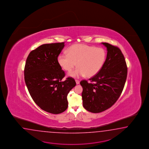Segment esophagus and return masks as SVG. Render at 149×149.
Here are the masks:
<instances>
[{"instance_id": "obj_1", "label": "esophagus", "mask_w": 149, "mask_h": 149, "mask_svg": "<svg viewBox=\"0 0 149 149\" xmlns=\"http://www.w3.org/2000/svg\"><path fill=\"white\" fill-rule=\"evenodd\" d=\"M75 82H76V84H79V80L76 79V80H75Z\"/></svg>"}]
</instances>
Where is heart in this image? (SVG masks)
I'll return each mask as SVG.
<instances>
[{
    "instance_id": "obj_1",
    "label": "heart",
    "mask_w": 149,
    "mask_h": 149,
    "mask_svg": "<svg viewBox=\"0 0 149 149\" xmlns=\"http://www.w3.org/2000/svg\"><path fill=\"white\" fill-rule=\"evenodd\" d=\"M106 58V50L102 47L86 44H74L67 50V53H60L57 58L58 63L62 69L70 72L69 75L79 77L86 75L90 77L96 75L102 68Z\"/></svg>"
}]
</instances>
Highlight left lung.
<instances>
[{"label":"left lung","mask_w":149,"mask_h":149,"mask_svg":"<svg viewBox=\"0 0 149 149\" xmlns=\"http://www.w3.org/2000/svg\"><path fill=\"white\" fill-rule=\"evenodd\" d=\"M107 56L102 68L96 75L81 81L83 106L90 112L100 113L114 104L123 92L127 76V67L121 51L117 46L102 43Z\"/></svg>","instance_id":"1"}]
</instances>
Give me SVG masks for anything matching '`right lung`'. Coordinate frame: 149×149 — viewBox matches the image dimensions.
<instances>
[{
  "mask_svg": "<svg viewBox=\"0 0 149 149\" xmlns=\"http://www.w3.org/2000/svg\"><path fill=\"white\" fill-rule=\"evenodd\" d=\"M64 43L43 44L31 51L24 70L26 87L35 103L41 109L55 114L67 109V97L76 86L72 77L62 81L65 73L57 58Z\"/></svg>",
  "mask_w": 149,
  "mask_h": 149,
  "instance_id": "add662e5",
  "label": "right lung"
}]
</instances>
